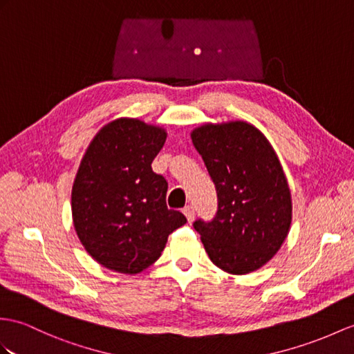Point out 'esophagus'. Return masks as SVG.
I'll use <instances>...</instances> for the list:
<instances>
[{
  "mask_svg": "<svg viewBox=\"0 0 354 354\" xmlns=\"http://www.w3.org/2000/svg\"><path fill=\"white\" fill-rule=\"evenodd\" d=\"M183 213H185V216L187 218L189 222L194 221V218H195V210H194L192 205H186L185 209H183Z\"/></svg>",
  "mask_w": 354,
  "mask_h": 354,
  "instance_id": "1",
  "label": "esophagus"
}]
</instances>
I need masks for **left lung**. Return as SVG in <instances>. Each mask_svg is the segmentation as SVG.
<instances>
[{
  "label": "left lung",
  "instance_id": "left-lung-1",
  "mask_svg": "<svg viewBox=\"0 0 354 354\" xmlns=\"http://www.w3.org/2000/svg\"><path fill=\"white\" fill-rule=\"evenodd\" d=\"M191 138L218 194L216 216L194 222L205 252L231 274L260 269L279 251L291 225V194L277 153L246 122L207 123Z\"/></svg>",
  "mask_w": 354,
  "mask_h": 354
}]
</instances>
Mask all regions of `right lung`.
Instances as JSON below:
<instances>
[{
    "instance_id": "obj_1",
    "label": "right lung",
    "mask_w": 354,
    "mask_h": 354,
    "mask_svg": "<svg viewBox=\"0 0 354 354\" xmlns=\"http://www.w3.org/2000/svg\"><path fill=\"white\" fill-rule=\"evenodd\" d=\"M165 129L117 118L93 138L72 187L77 237L109 270L136 274L160 257L172 231L186 223L167 207L168 183L151 169Z\"/></svg>"
}]
</instances>
